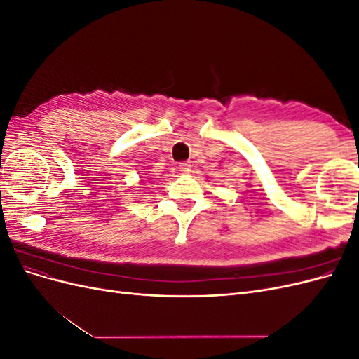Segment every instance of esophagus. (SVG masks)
<instances>
[{"mask_svg": "<svg viewBox=\"0 0 359 359\" xmlns=\"http://www.w3.org/2000/svg\"><path fill=\"white\" fill-rule=\"evenodd\" d=\"M180 170L184 173V175H187V173L191 172L190 163H181V165H180Z\"/></svg>", "mask_w": 359, "mask_h": 359, "instance_id": "34e87169", "label": "esophagus"}]
</instances>
